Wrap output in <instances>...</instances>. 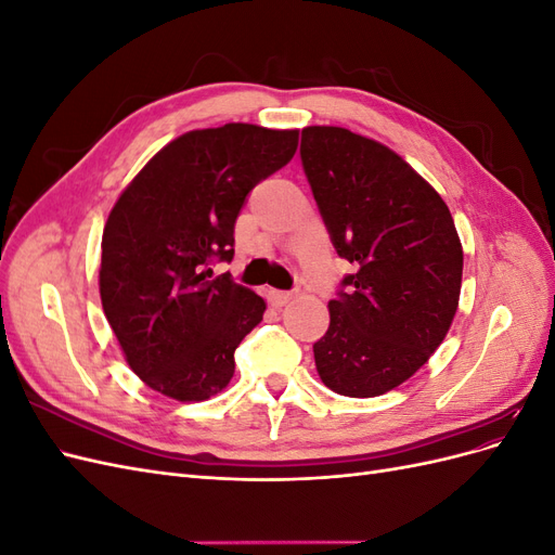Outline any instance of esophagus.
Wrapping results in <instances>:
<instances>
[{"label":"esophagus","instance_id":"esophagus-1","mask_svg":"<svg viewBox=\"0 0 555 555\" xmlns=\"http://www.w3.org/2000/svg\"><path fill=\"white\" fill-rule=\"evenodd\" d=\"M268 300H271V304H273V306L282 308V306H287V304H292V300H294V292H280V289H268Z\"/></svg>","mask_w":555,"mask_h":555}]
</instances>
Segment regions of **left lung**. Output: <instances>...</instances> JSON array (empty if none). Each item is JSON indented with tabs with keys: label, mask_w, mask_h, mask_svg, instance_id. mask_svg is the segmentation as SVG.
I'll use <instances>...</instances> for the list:
<instances>
[{
	"label": "left lung",
	"mask_w": 555,
	"mask_h": 555,
	"mask_svg": "<svg viewBox=\"0 0 555 555\" xmlns=\"http://www.w3.org/2000/svg\"><path fill=\"white\" fill-rule=\"evenodd\" d=\"M300 159L335 251L354 275L328 300L314 365L331 391L375 398L442 345L459 310L463 245L430 184L391 147L345 127L314 125Z\"/></svg>",
	"instance_id": "left-lung-1"
}]
</instances>
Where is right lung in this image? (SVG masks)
Returning <instances> with one entry per match:
<instances>
[{"label": "right lung", "instance_id": "obj_1", "mask_svg": "<svg viewBox=\"0 0 555 555\" xmlns=\"http://www.w3.org/2000/svg\"><path fill=\"white\" fill-rule=\"evenodd\" d=\"M298 129L247 122L194 129L164 145L117 196L102 236L99 294L125 361L150 389L201 402L227 389L233 351L266 300L210 259H233L249 190L296 153Z\"/></svg>", "mask_w": 555, "mask_h": 555}]
</instances>
